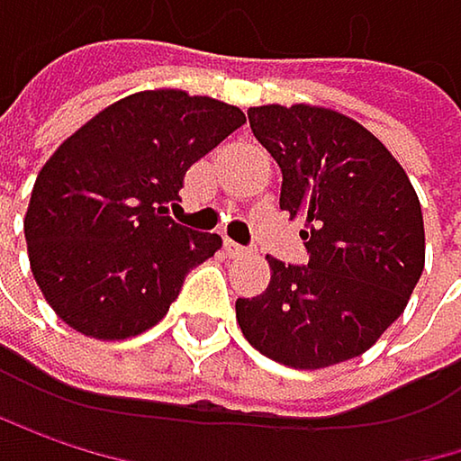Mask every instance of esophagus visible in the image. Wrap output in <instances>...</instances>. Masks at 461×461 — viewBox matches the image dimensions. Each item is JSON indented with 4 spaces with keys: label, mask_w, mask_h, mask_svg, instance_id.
Instances as JSON below:
<instances>
[{
    "label": "esophagus",
    "mask_w": 461,
    "mask_h": 461,
    "mask_svg": "<svg viewBox=\"0 0 461 461\" xmlns=\"http://www.w3.org/2000/svg\"><path fill=\"white\" fill-rule=\"evenodd\" d=\"M223 251H226L229 257H243L249 249H246V246H240V243H235V240H223Z\"/></svg>",
    "instance_id": "obj_1"
}]
</instances>
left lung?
<instances>
[{
    "label": "left lung",
    "mask_w": 461,
    "mask_h": 461,
    "mask_svg": "<svg viewBox=\"0 0 461 461\" xmlns=\"http://www.w3.org/2000/svg\"><path fill=\"white\" fill-rule=\"evenodd\" d=\"M249 122L284 175L281 210L306 218L309 265L267 257V289L235 303L240 330L294 369L364 355L402 317L423 273L418 196L383 141L339 112L257 106Z\"/></svg>",
    "instance_id": "1"
}]
</instances>
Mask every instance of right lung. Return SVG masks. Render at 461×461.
<instances>
[{"label":"right lung","mask_w":461,"mask_h":461,"mask_svg":"<svg viewBox=\"0 0 461 461\" xmlns=\"http://www.w3.org/2000/svg\"><path fill=\"white\" fill-rule=\"evenodd\" d=\"M246 122L180 89L136 92L95 114L41 169L23 235L49 306L92 339H131L169 312L185 276L221 249L167 212L185 172Z\"/></svg>","instance_id":"right-lung-1"}]
</instances>
